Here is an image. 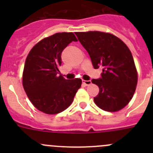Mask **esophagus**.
Listing matches in <instances>:
<instances>
[{
  "label": "esophagus",
  "mask_w": 153,
  "mask_h": 153,
  "mask_svg": "<svg viewBox=\"0 0 153 153\" xmlns=\"http://www.w3.org/2000/svg\"><path fill=\"white\" fill-rule=\"evenodd\" d=\"M83 84H84V85L86 86H89L91 84H92V82H91V81H85V80H83Z\"/></svg>",
  "instance_id": "esophagus-1"
}]
</instances>
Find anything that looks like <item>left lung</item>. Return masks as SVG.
I'll return each mask as SVG.
<instances>
[{
    "label": "left lung",
    "instance_id": "obj_1",
    "mask_svg": "<svg viewBox=\"0 0 153 153\" xmlns=\"http://www.w3.org/2000/svg\"><path fill=\"white\" fill-rule=\"evenodd\" d=\"M75 35L89 53L94 68L103 67L101 78L92 80L99 87L94 102L107 112L122 109L132 99L138 83V72L129 49L111 33L89 31Z\"/></svg>",
    "mask_w": 153,
    "mask_h": 153
}]
</instances>
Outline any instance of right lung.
<instances>
[{
	"label": "right lung",
	"mask_w": 153,
	"mask_h": 153,
	"mask_svg": "<svg viewBox=\"0 0 153 153\" xmlns=\"http://www.w3.org/2000/svg\"><path fill=\"white\" fill-rule=\"evenodd\" d=\"M72 32H58L37 43L26 59L23 86L35 108L54 115L71 105L82 81L67 80L58 75L61 53L72 41H77Z\"/></svg>",
	"instance_id": "right-lung-1"
}]
</instances>
